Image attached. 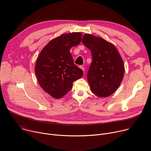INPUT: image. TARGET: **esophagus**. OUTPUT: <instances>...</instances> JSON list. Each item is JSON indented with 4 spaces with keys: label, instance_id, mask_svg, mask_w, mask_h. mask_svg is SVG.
<instances>
[{
    "label": "esophagus",
    "instance_id": "34e87169",
    "mask_svg": "<svg viewBox=\"0 0 151 151\" xmlns=\"http://www.w3.org/2000/svg\"><path fill=\"white\" fill-rule=\"evenodd\" d=\"M79 68L84 72L85 71V68H84V67L83 66H79Z\"/></svg>",
    "mask_w": 151,
    "mask_h": 151
}]
</instances>
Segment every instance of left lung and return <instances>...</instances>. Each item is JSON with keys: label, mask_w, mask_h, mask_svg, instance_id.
Masks as SVG:
<instances>
[{"label": "left lung", "mask_w": 151, "mask_h": 151, "mask_svg": "<svg viewBox=\"0 0 151 151\" xmlns=\"http://www.w3.org/2000/svg\"><path fill=\"white\" fill-rule=\"evenodd\" d=\"M83 44L90 50L93 61L87 74L91 92L99 97L112 95L124 75V62L115 47L104 39L86 33Z\"/></svg>", "instance_id": "left-lung-1"}]
</instances>
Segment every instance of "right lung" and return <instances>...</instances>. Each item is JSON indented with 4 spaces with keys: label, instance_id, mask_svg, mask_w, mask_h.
<instances>
[{
    "label": "right lung",
    "instance_id": "right-lung-1",
    "mask_svg": "<svg viewBox=\"0 0 151 151\" xmlns=\"http://www.w3.org/2000/svg\"><path fill=\"white\" fill-rule=\"evenodd\" d=\"M82 34L74 32L63 34L48 43L39 53L35 67L42 88L51 97L60 99L81 78L83 71L73 63L70 49L78 45Z\"/></svg>",
    "mask_w": 151,
    "mask_h": 151
}]
</instances>
